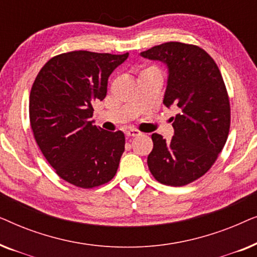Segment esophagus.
<instances>
[{"mask_svg":"<svg viewBox=\"0 0 257 257\" xmlns=\"http://www.w3.org/2000/svg\"><path fill=\"white\" fill-rule=\"evenodd\" d=\"M125 135L127 138H135V137H138L140 135V132L138 130H128V131H126Z\"/></svg>","mask_w":257,"mask_h":257,"instance_id":"34e87169","label":"esophagus"}]
</instances>
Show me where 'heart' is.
I'll use <instances>...</instances> for the list:
<instances>
[{"mask_svg": "<svg viewBox=\"0 0 257 257\" xmlns=\"http://www.w3.org/2000/svg\"><path fill=\"white\" fill-rule=\"evenodd\" d=\"M150 71H156V72H159L160 73L159 70H158L157 68H154V66H150V68H147V69L144 70L143 72H150Z\"/></svg>", "mask_w": 257, "mask_h": 257, "instance_id": "b5f03b06", "label": "heart"}]
</instances>
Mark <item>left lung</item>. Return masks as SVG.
<instances>
[{
    "label": "left lung",
    "mask_w": 257,
    "mask_h": 257,
    "mask_svg": "<svg viewBox=\"0 0 257 257\" xmlns=\"http://www.w3.org/2000/svg\"><path fill=\"white\" fill-rule=\"evenodd\" d=\"M140 55L166 63L170 75L164 105L180 110L172 118L171 142L152 135L147 165L160 184L188 185L210 170L227 142L230 104L222 75L214 59L194 44L167 42Z\"/></svg>",
    "instance_id": "obj_1"
}]
</instances>
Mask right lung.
I'll list each match as a JSON object with an SVG mask.
<instances>
[{
    "instance_id": "obj_1",
    "label": "right lung",
    "mask_w": 257,
    "mask_h": 257,
    "mask_svg": "<svg viewBox=\"0 0 257 257\" xmlns=\"http://www.w3.org/2000/svg\"><path fill=\"white\" fill-rule=\"evenodd\" d=\"M128 57L86 50L49 59L30 91L34 138L59 178L80 188L111 181L125 150L121 131H104L90 118L103 100L112 71Z\"/></svg>"
}]
</instances>
